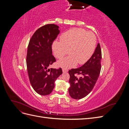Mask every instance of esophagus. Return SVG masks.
Returning a JSON list of instances; mask_svg holds the SVG:
<instances>
[{
  "instance_id": "obj_1",
  "label": "esophagus",
  "mask_w": 129,
  "mask_h": 129,
  "mask_svg": "<svg viewBox=\"0 0 129 129\" xmlns=\"http://www.w3.org/2000/svg\"><path fill=\"white\" fill-rule=\"evenodd\" d=\"M62 72H63V73H67L68 72V70L63 68V69H62Z\"/></svg>"
}]
</instances>
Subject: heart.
Masks as SVG:
<instances>
[{"mask_svg": "<svg viewBox=\"0 0 129 129\" xmlns=\"http://www.w3.org/2000/svg\"><path fill=\"white\" fill-rule=\"evenodd\" d=\"M96 44V38L91 32L82 28H73L63 33L60 41H55L52 49L54 55L61 58L66 54L70 55L57 62V65L64 69L71 68L77 64L85 63L93 54Z\"/></svg>", "mask_w": 129, "mask_h": 129, "instance_id": "obj_1", "label": "heart"}]
</instances>
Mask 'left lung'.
Instances as JSON below:
<instances>
[{
    "label": "left lung",
    "mask_w": 129,
    "mask_h": 129,
    "mask_svg": "<svg viewBox=\"0 0 129 129\" xmlns=\"http://www.w3.org/2000/svg\"><path fill=\"white\" fill-rule=\"evenodd\" d=\"M101 59V47L98 44L94 53L87 62L80 68L69 70L70 87L68 91L72 98L80 100L91 92L100 75ZM76 75L81 76L79 78Z\"/></svg>",
    "instance_id": "obj_1"
}]
</instances>
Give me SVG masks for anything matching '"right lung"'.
<instances>
[{"label": "right lung", "instance_id": "add662e5", "mask_svg": "<svg viewBox=\"0 0 129 129\" xmlns=\"http://www.w3.org/2000/svg\"><path fill=\"white\" fill-rule=\"evenodd\" d=\"M57 25L47 24L38 29L31 38L27 48V69L31 85L40 95H48L54 82L62 74V69H49L56 61L52 45L60 33Z\"/></svg>", "mask_w": 129, "mask_h": 129}]
</instances>
